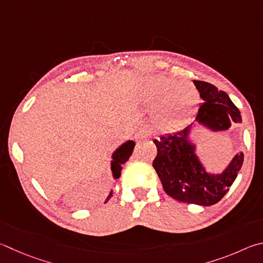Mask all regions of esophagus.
<instances>
[{"mask_svg": "<svg viewBox=\"0 0 263 263\" xmlns=\"http://www.w3.org/2000/svg\"><path fill=\"white\" fill-rule=\"evenodd\" d=\"M149 138H151V133L146 130H140L139 132L136 133V140L138 142L147 140V139H149Z\"/></svg>", "mask_w": 263, "mask_h": 263, "instance_id": "1", "label": "esophagus"}]
</instances>
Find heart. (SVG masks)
Listing matches in <instances>:
<instances>
[{"label":"heart","instance_id":"1","mask_svg":"<svg viewBox=\"0 0 263 263\" xmlns=\"http://www.w3.org/2000/svg\"><path fill=\"white\" fill-rule=\"evenodd\" d=\"M136 100L146 107H154L159 103L160 121L166 126H176L197 106L198 94L190 84L176 83L173 78L157 74L141 80L136 90Z\"/></svg>","mask_w":263,"mask_h":263}]
</instances>
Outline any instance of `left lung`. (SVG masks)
Returning a JSON list of instances; mask_svg holds the SVG:
<instances>
[{"mask_svg":"<svg viewBox=\"0 0 263 263\" xmlns=\"http://www.w3.org/2000/svg\"><path fill=\"white\" fill-rule=\"evenodd\" d=\"M193 83L204 101L195 117L197 122L213 130H227L231 122H241L239 110L226 92L201 80H193ZM192 124L174 135L162 136L159 140L153 141L157 148L153 166L165 193L171 198L183 203L212 206L226 195L235 181L242 165L244 154L239 153L233 157L223 174H206L194 154V146L187 141Z\"/></svg>","mask_w":263,"mask_h":263,"instance_id":"1","label":"left lung"}]
</instances>
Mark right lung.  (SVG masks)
<instances>
[{
    "instance_id": "right-lung-1",
    "label": "right lung",
    "mask_w": 263,
    "mask_h": 263,
    "mask_svg": "<svg viewBox=\"0 0 263 263\" xmlns=\"http://www.w3.org/2000/svg\"><path fill=\"white\" fill-rule=\"evenodd\" d=\"M135 145L136 144L133 141H127V142H125V144H123L121 147H119L115 153H114V156H112L114 161L111 162V170H112L114 177L115 178H118L119 176H121V170H122L121 165L123 163H125V162L128 160V157L131 156L133 148H135ZM111 195H112L111 193L109 194V197L107 198L106 202L111 198Z\"/></svg>"
}]
</instances>
